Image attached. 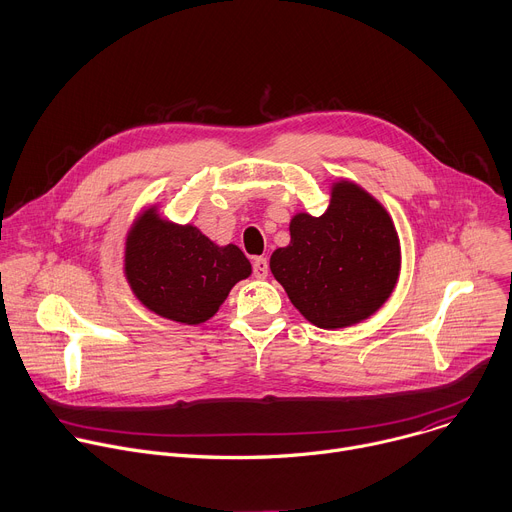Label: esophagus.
<instances>
[{
	"label": "esophagus",
	"instance_id": "esophagus-1",
	"mask_svg": "<svg viewBox=\"0 0 512 512\" xmlns=\"http://www.w3.org/2000/svg\"><path fill=\"white\" fill-rule=\"evenodd\" d=\"M267 273H269V263H267V259H265V257H255V259H253V275H255L257 279H265Z\"/></svg>",
	"mask_w": 512,
	"mask_h": 512
}]
</instances>
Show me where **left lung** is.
I'll list each match as a JSON object with an SVG mask.
<instances>
[{
	"mask_svg": "<svg viewBox=\"0 0 512 512\" xmlns=\"http://www.w3.org/2000/svg\"><path fill=\"white\" fill-rule=\"evenodd\" d=\"M291 241L269 267L299 313L321 329H339L374 315L400 275V239L388 211L360 185H331L321 217L297 213Z\"/></svg>",
	"mask_w": 512,
	"mask_h": 512,
	"instance_id": "obj_1",
	"label": "left lung"
}]
</instances>
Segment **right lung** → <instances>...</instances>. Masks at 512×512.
Listing matches in <instances>:
<instances>
[{"instance_id":"1","label":"right lung","mask_w":512,"mask_h":512,"mask_svg":"<svg viewBox=\"0 0 512 512\" xmlns=\"http://www.w3.org/2000/svg\"><path fill=\"white\" fill-rule=\"evenodd\" d=\"M124 275L144 307L199 325L219 311L235 283L251 275V263L237 245L219 247L197 227L170 223L150 207L126 235Z\"/></svg>"}]
</instances>
